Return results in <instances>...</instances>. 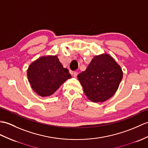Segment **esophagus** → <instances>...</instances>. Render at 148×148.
Listing matches in <instances>:
<instances>
[{
  "label": "esophagus",
  "instance_id": "34e87169",
  "mask_svg": "<svg viewBox=\"0 0 148 148\" xmlns=\"http://www.w3.org/2000/svg\"><path fill=\"white\" fill-rule=\"evenodd\" d=\"M77 74H78V73H77V72H73V75L74 77H76Z\"/></svg>",
  "mask_w": 148,
  "mask_h": 148
}]
</instances>
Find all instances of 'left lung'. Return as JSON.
<instances>
[{
    "mask_svg": "<svg viewBox=\"0 0 148 148\" xmlns=\"http://www.w3.org/2000/svg\"><path fill=\"white\" fill-rule=\"evenodd\" d=\"M122 77L121 66L108 53L95 56L86 70L77 75L86 96L93 102H104L113 97Z\"/></svg>",
    "mask_w": 148,
    "mask_h": 148,
    "instance_id": "left-lung-1",
    "label": "left lung"
}]
</instances>
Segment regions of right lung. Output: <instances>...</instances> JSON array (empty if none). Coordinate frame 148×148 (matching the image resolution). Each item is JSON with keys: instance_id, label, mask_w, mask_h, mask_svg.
<instances>
[{"instance_id": "1", "label": "right lung", "mask_w": 148, "mask_h": 148, "mask_svg": "<svg viewBox=\"0 0 148 148\" xmlns=\"http://www.w3.org/2000/svg\"><path fill=\"white\" fill-rule=\"evenodd\" d=\"M27 75L33 90L42 97L53 95L71 77L57 56H42L33 62L27 69Z\"/></svg>"}]
</instances>
